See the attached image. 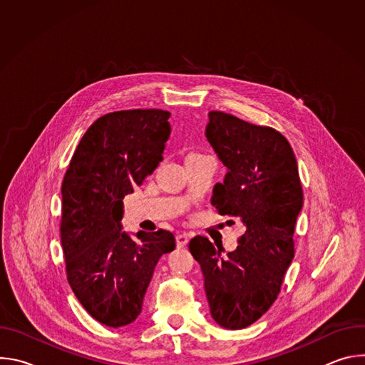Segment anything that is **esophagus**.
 Listing matches in <instances>:
<instances>
[{
  "mask_svg": "<svg viewBox=\"0 0 365 365\" xmlns=\"http://www.w3.org/2000/svg\"><path fill=\"white\" fill-rule=\"evenodd\" d=\"M190 240V234L187 232H179L176 235V242H178V247H185Z\"/></svg>",
  "mask_w": 365,
  "mask_h": 365,
  "instance_id": "1",
  "label": "esophagus"
}]
</instances>
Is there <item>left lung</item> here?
<instances>
[{"instance_id":"8db88e82","label":"left lung","mask_w":365,"mask_h":365,"mask_svg":"<svg viewBox=\"0 0 365 365\" xmlns=\"http://www.w3.org/2000/svg\"><path fill=\"white\" fill-rule=\"evenodd\" d=\"M205 135L227 168L212 205L221 215L240 218L245 232L230 252L200 235L190 240L189 250L200 264L214 321L242 329L277 299L294 257L303 192L294 153L274 128L211 111Z\"/></svg>"}]
</instances>
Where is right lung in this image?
Instances as JSON below:
<instances>
[{"instance_id":"add662e5","label":"right lung","mask_w":365,"mask_h":365,"mask_svg":"<svg viewBox=\"0 0 365 365\" xmlns=\"http://www.w3.org/2000/svg\"><path fill=\"white\" fill-rule=\"evenodd\" d=\"M170 113L130 110L98 118L62 183L61 237L68 282L88 314L111 328L133 324L155 264L176 247L170 231H123V199L163 160Z\"/></svg>"}]
</instances>
